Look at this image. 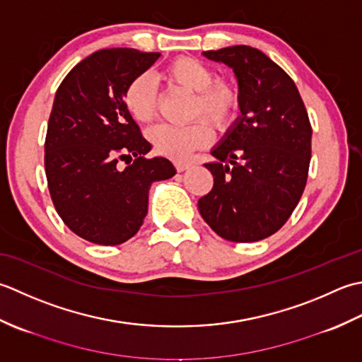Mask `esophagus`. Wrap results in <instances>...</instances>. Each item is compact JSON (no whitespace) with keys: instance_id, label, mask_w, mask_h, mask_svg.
<instances>
[{"instance_id":"esophagus-1","label":"esophagus","mask_w":362,"mask_h":362,"mask_svg":"<svg viewBox=\"0 0 362 362\" xmlns=\"http://www.w3.org/2000/svg\"><path fill=\"white\" fill-rule=\"evenodd\" d=\"M175 167L178 172H184V170H187V168H190L192 164L186 160H178V162H175Z\"/></svg>"}]
</instances>
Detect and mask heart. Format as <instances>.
Returning <instances> with one entry per match:
<instances>
[{
  "label": "heart",
  "mask_w": 362,
  "mask_h": 362,
  "mask_svg": "<svg viewBox=\"0 0 362 362\" xmlns=\"http://www.w3.org/2000/svg\"><path fill=\"white\" fill-rule=\"evenodd\" d=\"M168 84L192 92L189 119L195 121L182 127L159 124L148 132L151 144L159 154L175 160L186 159L190 153L204 148L211 142L212 127L223 131L240 112V87L234 79L217 76L209 64L190 56H180L162 71ZM123 105L139 123L151 122L158 112V92L146 75L132 78L123 92ZM206 119L209 121L205 122Z\"/></svg>",
  "instance_id": "obj_1"
}]
</instances>
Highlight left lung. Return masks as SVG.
Returning a JSON list of instances; mask_svg holds the SVG:
<instances>
[{
    "label": "left lung",
    "instance_id": "1",
    "mask_svg": "<svg viewBox=\"0 0 362 362\" xmlns=\"http://www.w3.org/2000/svg\"><path fill=\"white\" fill-rule=\"evenodd\" d=\"M234 70L239 120L204 164L214 187L198 202L220 238L256 242L275 234L297 208L311 162V123L297 86L262 51L234 45L203 53Z\"/></svg>",
    "mask_w": 362,
    "mask_h": 362
}]
</instances>
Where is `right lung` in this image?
I'll return each instance as SVG.
<instances>
[{
  "label": "right lung",
  "instance_id": "obj_1",
  "mask_svg": "<svg viewBox=\"0 0 362 362\" xmlns=\"http://www.w3.org/2000/svg\"><path fill=\"white\" fill-rule=\"evenodd\" d=\"M159 56L95 51L57 87L45 137L48 190L62 222L92 243L131 239L144 223L151 184L176 173L168 159L145 158L151 145L123 105L124 87Z\"/></svg>",
  "mask_w": 362,
  "mask_h": 362
}]
</instances>
